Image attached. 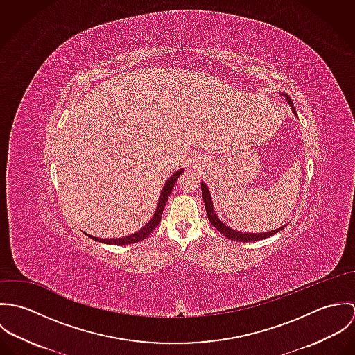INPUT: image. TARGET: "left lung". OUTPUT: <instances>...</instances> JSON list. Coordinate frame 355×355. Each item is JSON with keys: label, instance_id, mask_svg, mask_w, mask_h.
<instances>
[{"label": "left lung", "instance_id": "8db88e82", "mask_svg": "<svg viewBox=\"0 0 355 355\" xmlns=\"http://www.w3.org/2000/svg\"><path fill=\"white\" fill-rule=\"evenodd\" d=\"M282 96L286 97L287 102L290 103L291 109H293V113L297 116V110L294 107V103L291 101V98L288 97V94H284L282 93ZM201 190H202V198L203 202H205V209H206V214H207V218L209 221L211 223V225L214 228H217L220 231V234H223L225 238L231 239V241H238V242H255V241H261V239H265V238H269L275 234H277L279 231L284 230L286 225L277 228V230H273V231H269V232H263V234H252V232H241V231H236V230H232L231 227L225 225L220 218L216 214L214 211V207H213V202H211V197H210V191L207 189V186L205 184V182H201Z\"/></svg>", "mask_w": 355, "mask_h": 355}]
</instances>
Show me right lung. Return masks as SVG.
I'll return each instance as SVG.
<instances>
[{
  "label": "right lung",
  "instance_id": "obj_1",
  "mask_svg": "<svg viewBox=\"0 0 355 355\" xmlns=\"http://www.w3.org/2000/svg\"><path fill=\"white\" fill-rule=\"evenodd\" d=\"M183 173V169H179L178 172H175L165 183L162 191H161V196H159V200L157 203V207H155V213L152 217V220L144 227L141 228L139 231L128 235V236H124V238H110V239H103V238H97V236H92L89 234H86L89 238H92L93 241H97V242H101V243H106V245H131V243H137V242H141L144 239H146L150 234L153 232V230L159 224L161 221V216H162V211H164V207H165V203L168 201V196L171 194L178 178Z\"/></svg>",
  "mask_w": 355,
  "mask_h": 355
}]
</instances>
